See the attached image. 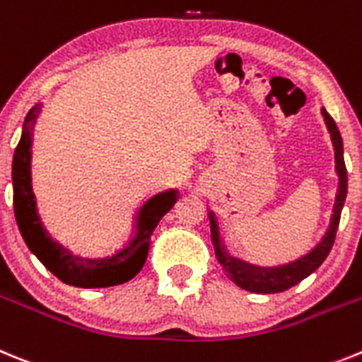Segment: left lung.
I'll return each mask as SVG.
<instances>
[{
	"label": "left lung",
	"instance_id": "1",
	"mask_svg": "<svg viewBox=\"0 0 362 362\" xmlns=\"http://www.w3.org/2000/svg\"><path fill=\"white\" fill-rule=\"evenodd\" d=\"M327 122V128L330 132L332 142H334L335 149V171L339 175V189L335 194V204H334V214H332L330 227H328L327 234L323 240L314 247L308 254H305L303 258L296 259V262L285 263L279 267H258L252 263H247L243 259L236 258L227 254L226 247L221 243L220 229H218V221L213 213H209V223H211V240H213L214 252H216L218 262L221 267L226 269L229 278L236 283L240 288H245L249 292H258V294H276V292H283L291 286L298 285L301 279L310 276L314 270L319 269V265L327 259L328 252H330L332 245H334L335 233L339 227L341 220V211H343L344 200H346V187H348V178H346V165H344L343 157V141H341V133L335 126L334 119L328 115L327 110H321Z\"/></svg>",
	"mask_w": 362,
	"mask_h": 362
}]
</instances>
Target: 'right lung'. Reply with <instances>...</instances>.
Segmentation results:
<instances>
[{"mask_svg": "<svg viewBox=\"0 0 362 362\" xmlns=\"http://www.w3.org/2000/svg\"><path fill=\"white\" fill-rule=\"evenodd\" d=\"M35 108L30 110L23 126L21 141L14 151L12 160V185H14V214L19 233L28 249L50 270L55 278L71 286L81 288H103L120 285L135 278L148 258L151 234L160 218L177 202V191L169 189L149 198L135 216V227L124 245L115 252L95 258L74 256L64 247L55 243L45 230L30 184V122L35 117Z\"/></svg>", "mask_w": 362, "mask_h": 362, "instance_id": "right-lung-1", "label": "right lung"}]
</instances>
